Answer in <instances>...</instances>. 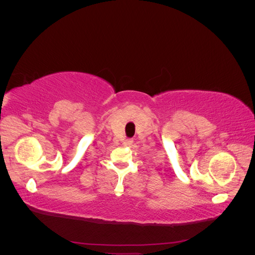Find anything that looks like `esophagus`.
Here are the masks:
<instances>
[{
	"label": "esophagus",
	"mask_w": 255,
	"mask_h": 255,
	"mask_svg": "<svg viewBox=\"0 0 255 255\" xmlns=\"http://www.w3.org/2000/svg\"><path fill=\"white\" fill-rule=\"evenodd\" d=\"M133 143V140L132 139H127L126 141H125V144L126 145H129V144H132Z\"/></svg>",
	"instance_id": "34e87169"
}]
</instances>
